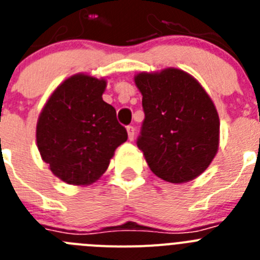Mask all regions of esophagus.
<instances>
[{
  "instance_id": "1",
  "label": "esophagus",
  "mask_w": 260,
  "mask_h": 260,
  "mask_svg": "<svg viewBox=\"0 0 260 260\" xmlns=\"http://www.w3.org/2000/svg\"><path fill=\"white\" fill-rule=\"evenodd\" d=\"M126 130H127L128 139H130V141H133V139H134V134H135L134 126H127V127H126Z\"/></svg>"
}]
</instances>
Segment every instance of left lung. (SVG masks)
<instances>
[{
	"instance_id": "obj_1",
	"label": "left lung",
	"mask_w": 260,
	"mask_h": 260,
	"mask_svg": "<svg viewBox=\"0 0 260 260\" xmlns=\"http://www.w3.org/2000/svg\"><path fill=\"white\" fill-rule=\"evenodd\" d=\"M144 121L138 148L158 178L183 183L201 176L219 150L220 119L210 95L176 68L139 73Z\"/></svg>"
}]
</instances>
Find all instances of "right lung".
Returning a JSON list of instances; mask_svg holds the SVG:
<instances>
[{
    "label": "right lung",
    "mask_w": 260,
    "mask_h": 260,
    "mask_svg": "<svg viewBox=\"0 0 260 260\" xmlns=\"http://www.w3.org/2000/svg\"><path fill=\"white\" fill-rule=\"evenodd\" d=\"M107 79L74 74L57 87L41 109L36 144L43 161L69 185L87 186L107 172L127 133L116 109L103 100Z\"/></svg>",
    "instance_id": "obj_1"
}]
</instances>
